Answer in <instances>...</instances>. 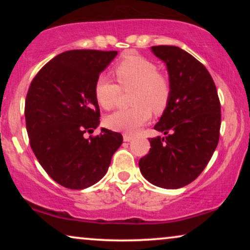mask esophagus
<instances>
[{
  "label": "esophagus",
  "mask_w": 250,
  "mask_h": 250,
  "mask_svg": "<svg viewBox=\"0 0 250 250\" xmlns=\"http://www.w3.org/2000/svg\"><path fill=\"white\" fill-rule=\"evenodd\" d=\"M123 139H124L125 142H129V141H132V140H133V136L126 134V133H125V134L123 135Z\"/></svg>",
  "instance_id": "obj_1"
}]
</instances>
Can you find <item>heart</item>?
I'll return each mask as SVG.
<instances>
[{"instance_id": "1", "label": "heart", "mask_w": 250, "mask_h": 250, "mask_svg": "<svg viewBox=\"0 0 250 250\" xmlns=\"http://www.w3.org/2000/svg\"><path fill=\"white\" fill-rule=\"evenodd\" d=\"M119 86L134 87L131 108L121 109L105 117V125L115 131L135 133L151 118V110L160 114L165 110L170 99V84L152 61L133 56L121 61L115 68ZM107 76L95 81L94 95L98 104L104 109L114 108L117 104L121 88Z\"/></svg>"}]
</instances>
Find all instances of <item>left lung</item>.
<instances>
[{
	"instance_id": "1",
	"label": "left lung",
	"mask_w": 250,
	"mask_h": 250,
	"mask_svg": "<svg viewBox=\"0 0 250 250\" xmlns=\"http://www.w3.org/2000/svg\"><path fill=\"white\" fill-rule=\"evenodd\" d=\"M151 51L166 63L170 99L155 125L165 136L149 139L151 148L139 167L153 186L179 189L200 175L216 149L221 104L213 78L196 58L173 45Z\"/></svg>"
}]
</instances>
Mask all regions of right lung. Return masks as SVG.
<instances>
[{
  "label": "right lung",
  "instance_id": "obj_1",
  "mask_svg": "<svg viewBox=\"0 0 250 250\" xmlns=\"http://www.w3.org/2000/svg\"><path fill=\"white\" fill-rule=\"evenodd\" d=\"M117 51L71 50L60 53L30 83L25 104L26 127L33 152L60 186L82 190L107 173L123 143L121 133L101 128L95 81Z\"/></svg>",
  "mask_w": 250,
  "mask_h": 250
}]
</instances>
